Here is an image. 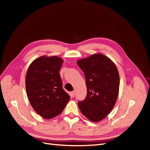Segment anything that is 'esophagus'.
Wrapping results in <instances>:
<instances>
[{
    "label": "esophagus",
    "instance_id": "1",
    "mask_svg": "<svg viewBox=\"0 0 150 150\" xmlns=\"http://www.w3.org/2000/svg\"><path fill=\"white\" fill-rule=\"evenodd\" d=\"M70 96H71V98L74 97V96H75V92H74V91L71 92V93H70Z\"/></svg>",
    "mask_w": 150,
    "mask_h": 150
}]
</instances>
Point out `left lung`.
I'll use <instances>...</instances> for the list:
<instances>
[{"label":"left lung","instance_id":"left-lung-1","mask_svg":"<svg viewBox=\"0 0 150 150\" xmlns=\"http://www.w3.org/2000/svg\"><path fill=\"white\" fill-rule=\"evenodd\" d=\"M84 72L87 95L78 101L81 112L93 122L102 120L115 105L119 93L120 76L116 65L103 54H93L78 60Z\"/></svg>","mask_w":150,"mask_h":150}]
</instances>
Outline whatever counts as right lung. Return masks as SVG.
<instances>
[{"instance_id": "add662e5", "label": "right lung", "mask_w": 150, "mask_h": 150, "mask_svg": "<svg viewBox=\"0 0 150 150\" xmlns=\"http://www.w3.org/2000/svg\"><path fill=\"white\" fill-rule=\"evenodd\" d=\"M62 63L57 56H42L31 63L27 72L25 88L29 102L45 119L60 115L70 99L59 74Z\"/></svg>"}]
</instances>
